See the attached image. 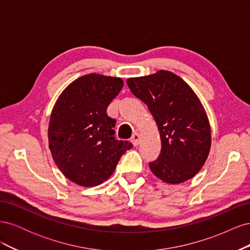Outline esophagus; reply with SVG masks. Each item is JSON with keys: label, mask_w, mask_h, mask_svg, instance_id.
Masks as SVG:
<instances>
[{"label": "esophagus", "mask_w": 250, "mask_h": 250, "mask_svg": "<svg viewBox=\"0 0 250 250\" xmlns=\"http://www.w3.org/2000/svg\"><path fill=\"white\" fill-rule=\"evenodd\" d=\"M131 143L133 144V146H138L140 142H141V138H140V134L139 133H133L132 137H131Z\"/></svg>", "instance_id": "1"}]
</instances>
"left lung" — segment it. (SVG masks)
Returning a JSON list of instances; mask_svg holds the SVG:
<instances>
[{
	"mask_svg": "<svg viewBox=\"0 0 250 250\" xmlns=\"http://www.w3.org/2000/svg\"><path fill=\"white\" fill-rule=\"evenodd\" d=\"M131 93L145 103L160 130L161 154L150 170L167 184L191 179L206 163L210 149V126L194 90L177 75L158 71L128 78Z\"/></svg>",
	"mask_w": 250,
	"mask_h": 250,
	"instance_id": "left-lung-1",
	"label": "left lung"
}]
</instances>
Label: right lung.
<instances>
[{"instance_id": "obj_1", "label": "right lung", "mask_w": 250, "mask_h": 250, "mask_svg": "<svg viewBox=\"0 0 250 250\" xmlns=\"http://www.w3.org/2000/svg\"><path fill=\"white\" fill-rule=\"evenodd\" d=\"M123 84L121 78L92 73L73 81L58 97L49 122V148L58 169L73 183L101 185L132 148L130 142L113 137L116 120L106 112Z\"/></svg>"}]
</instances>
